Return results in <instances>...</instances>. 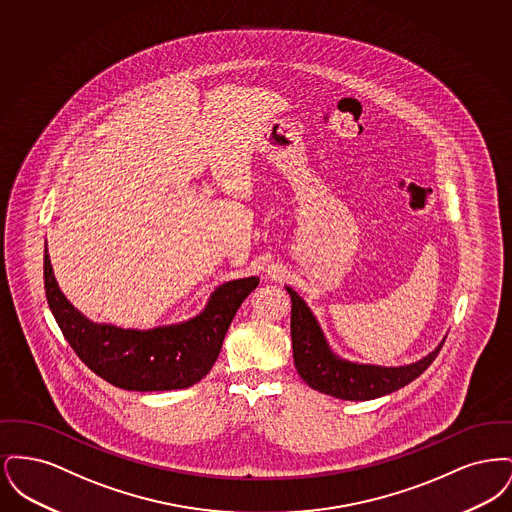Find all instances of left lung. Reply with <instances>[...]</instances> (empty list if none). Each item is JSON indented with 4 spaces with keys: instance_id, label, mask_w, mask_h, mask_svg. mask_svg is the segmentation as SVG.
Instances as JSON below:
<instances>
[{
    "instance_id": "8db88e82",
    "label": "left lung",
    "mask_w": 512,
    "mask_h": 512,
    "mask_svg": "<svg viewBox=\"0 0 512 512\" xmlns=\"http://www.w3.org/2000/svg\"><path fill=\"white\" fill-rule=\"evenodd\" d=\"M292 297L293 363L303 382L313 390L345 399L368 401L405 388L438 357L443 340L420 361L403 366L365 365L341 359L326 340L309 305L286 286Z\"/></svg>"
}]
</instances>
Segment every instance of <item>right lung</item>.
<instances>
[{
  "label": "right lung",
  "mask_w": 512,
  "mask_h": 512,
  "mask_svg": "<svg viewBox=\"0 0 512 512\" xmlns=\"http://www.w3.org/2000/svg\"><path fill=\"white\" fill-rule=\"evenodd\" d=\"M44 286L49 309L65 340L92 372L122 390L169 391L190 388L209 374L232 318L245 297L259 286V278L224 282L211 293L199 315L149 330L121 328L84 317L55 280L48 244Z\"/></svg>",
  "instance_id": "1"
}]
</instances>
